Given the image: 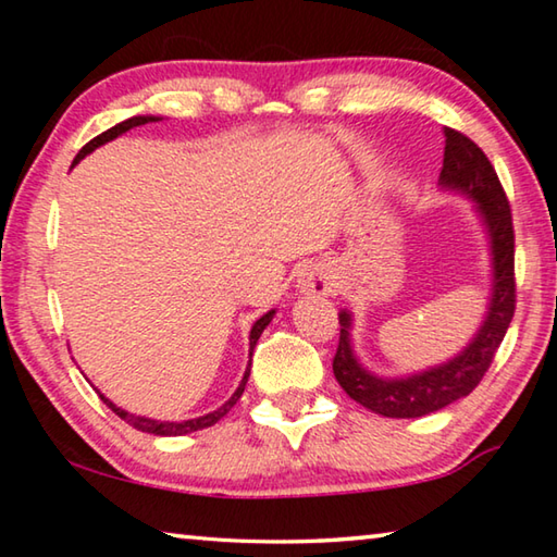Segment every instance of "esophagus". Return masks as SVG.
I'll return each instance as SVG.
<instances>
[{
  "label": "esophagus",
  "instance_id": "esophagus-1",
  "mask_svg": "<svg viewBox=\"0 0 557 557\" xmlns=\"http://www.w3.org/2000/svg\"><path fill=\"white\" fill-rule=\"evenodd\" d=\"M301 285H305V289H312V292H326L329 289V282L322 275V272H312V275L301 282Z\"/></svg>",
  "mask_w": 557,
  "mask_h": 557
}]
</instances>
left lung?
I'll list each match as a JSON object with an SVG mask.
<instances>
[{"mask_svg": "<svg viewBox=\"0 0 557 557\" xmlns=\"http://www.w3.org/2000/svg\"><path fill=\"white\" fill-rule=\"evenodd\" d=\"M440 184L459 188L479 203V213H482L488 235H492V305H488L486 322L465 351L437 366V369L408 375V379H379V375L366 371L351 351V338H348L351 317L346 312L338 314L342 334H338L332 363L336 381L356 403L385 414V418H422V414L447 408L449 403L474 391L492 366L516 312V238L511 206H508L496 169L482 152V147L451 127H445V159H442Z\"/></svg>", "mask_w": 557, "mask_h": 557, "instance_id": "left-lung-1", "label": "left lung"}]
</instances>
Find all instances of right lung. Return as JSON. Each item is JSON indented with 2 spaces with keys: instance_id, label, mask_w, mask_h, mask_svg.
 <instances>
[{
  "instance_id": "add662e5",
  "label": "right lung",
  "mask_w": 557,
  "mask_h": 557,
  "mask_svg": "<svg viewBox=\"0 0 557 557\" xmlns=\"http://www.w3.org/2000/svg\"><path fill=\"white\" fill-rule=\"evenodd\" d=\"M152 120H159V117H152V115L143 117V115H137V117H129V120H125V122H120V125H115V127H110L108 132H102V135H98L96 139H90V143H88L86 147H83L78 154H75L73 164H78L83 157L92 152V149H98L100 145L110 143V139H115L117 135H122V132H127V129H132V127H139V125H147V122H152ZM272 314H275V309H272V312H268V314H262V317L258 319V322L252 324V329H250V356H252V348H256L258 338H260V334H262V329H265V326L272 322ZM248 375H250V363H248V371H245L243 381H240V385H238V391H235V393L231 395L228 403L221 405L219 410L203 414V418H194V420H184V422H166V420L139 418V414H129V412H125V410H120L117 405H112L102 393H98V395H100V400L106 403L108 408L117 414V418L125 420L127 425H132L135 430L149 432V435H159V437H176V435H188V432H196V430H203V428L215 425V422H219V420L223 418V414L228 412V410L233 408V405L240 400V395H243V391H245V383H248Z\"/></svg>"
}]
</instances>
